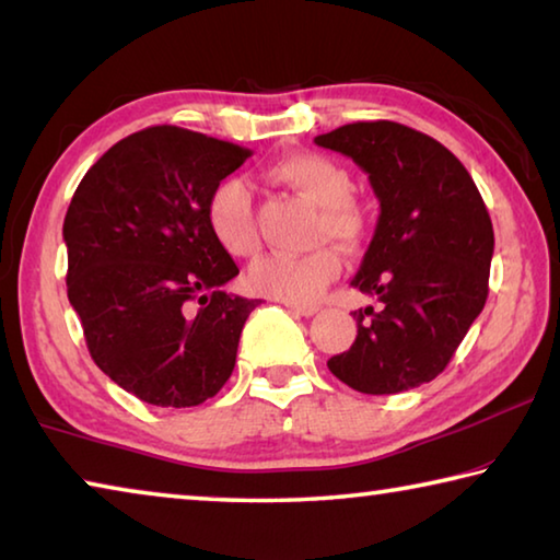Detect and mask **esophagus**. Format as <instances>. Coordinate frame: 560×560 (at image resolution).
Here are the masks:
<instances>
[{
    "label": "esophagus",
    "mask_w": 560,
    "mask_h": 560,
    "mask_svg": "<svg viewBox=\"0 0 560 560\" xmlns=\"http://www.w3.org/2000/svg\"><path fill=\"white\" fill-rule=\"evenodd\" d=\"M287 308L291 311V314H296V316H314L316 311H318V306H299V303H287Z\"/></svg>",
    "instance_id": "34e87169"
}]
</instances>
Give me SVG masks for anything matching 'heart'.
<instances>
[{
    "label": "heart",
    "mask_w": 560,
    "mask_h": 560,
    "mask_svg": "<svg viewBox=\"0 0 560 560\" xmlns=\"http://www.w3.org/2000/svg\"><path fill=\"white\" fill-rule=\"evenodd\" d=\"M271 179L287 185L303 200L318 207L314 224L316 242L353 246L363 234V212L353 202V179L336 160L318 153H293L273 163ZM205 220L214 242L234 259H249L259 252V232L254 220L252 192L244 179L230 177L212 189ZM336 252L316 249L301 257H264L249 269V287L261 296L287 303H314L338 277Z\"/></svg>",
    "instance_id": "obj_1"
}]
</instances>
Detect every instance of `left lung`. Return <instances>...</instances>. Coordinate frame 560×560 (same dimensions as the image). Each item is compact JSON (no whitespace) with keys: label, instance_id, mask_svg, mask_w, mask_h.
Here are the masks:
<instances>
[{"label":"left lung","instance_id":"8db88e82","mask_svg":"<svg viewBox=\"0 0 560 560\" xmlns=\"http://www.w3.org/2000/svg\"><path fill=\"white\" fill-rule=\"evenodd\" d=\"M316 145L353 158L381 202L353 287L358 336L328 371L365 395H395L438 377L481 314L494 230L477 185L438 140L393 120L348 122Z\"/></svg>","mask_w":560,"mask_h":560}]
</instances>
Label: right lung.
<instances>
[{
    "instance_id": "1",
    "label": "right lung",
    "mask_w": 560,
    "mask_h": 560,
    "mask_svg": "<svg viewBox=\"0 0 560 560\" xmlns=\"http://www.w3.org/2000/svg\"><path fill=\"white\" fill-rule=\"evenodd\" d=\"M249 155L153 126L113 145L75 187L63 220L69 301L93 363L148 405H202L234 371L259 299L222 289L240 269L214 242L205 207Z\"/></svg>"
}]
</instances>
